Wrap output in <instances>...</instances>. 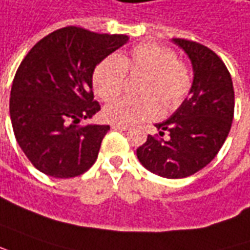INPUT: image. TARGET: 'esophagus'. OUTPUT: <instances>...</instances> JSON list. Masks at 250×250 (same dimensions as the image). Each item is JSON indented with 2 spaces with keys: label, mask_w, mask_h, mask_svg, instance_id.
<instances>
[{
  "label": "esophagus",
  "mask_w": 250,
  "mask_h": 250,
  "mask_svg": "<svg viewBox=\"0 0 250 250\" xmlns=\"http://www.w3.org/2000/svg\"><path fill=\"white\" fill-rule=\"evenodd\" d=\"M111 127L113 130H127V128H128V125H119V123H112Z\"/></svg>",
  "instance_id": "1"
}]
</instances>
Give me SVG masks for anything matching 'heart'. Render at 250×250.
<instances>
[{"instance_id": "1", "label": "heart", "mask_w": 250, "mask_h": 250, "mask_svg": "<svg viewBox=\"0 0 250 250\" xmlns=\"http://www.w3.org/2000/svg\"><path fill=\"white\" fill-rule=\"evenodd\" d=\"M127 75H144L137 87L141 98L125 97L109 104L104 116L119 125L152 120L182 103L191 87L189 67L179 60L174 49L145 42L132 46L125 54L108 56L93 71V89L103 101L115 100L122 93Z\"/></svg>"}]
</instances>
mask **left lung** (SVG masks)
<instances>
[{
	"label": "left lung",
	"mask_w": 250,
	"mask_h": 250,
	"mask_svg": "<svg viewBox=\"0 0 250 250\" xmlns=\"http://www.w3.org/2000/svg\"><path fill=\"white\" fill-rule=\"evenodd\" d=\"M174 41L193 64L190 97L168 120L156 125L159 134L147 135L137 156L150 172L179 179L208 166L223 146L234 118V87L226 64L213 50L194 41Z\"/></svg>",
	"instance_id": "8db88e82"
}]
</instances>
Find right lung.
Here are the masks:
<instances>
[{
    "mask_svg": "<svg viewBox=\"0 0 250 250\" xmlns=\"http://www.w3.org/2000/svg\"><path fill=\"white\" fill-rule=\"evenodd\" d=\"M128 41L68 25L50 32L20 62L9 101L19 146L41 172L75 178L97 160L109 125H78L101 109L91 78L96 65Z\"/></svg>",
    "mask_w": 250,
    "mask_h": 250,
    "instance_id": "1",
    "label": "right lung"
}]
</instances>
